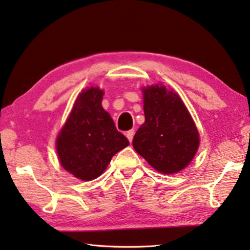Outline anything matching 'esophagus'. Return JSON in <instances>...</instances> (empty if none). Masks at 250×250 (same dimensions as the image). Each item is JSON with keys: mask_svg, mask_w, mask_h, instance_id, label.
Returning a JSON list of instances; mask_svg holds the SVG:
<instances>
[{"mask_svg": "<svg viewBox=\"0 0 250 250\" xmlns=\"http://www.w3.org/2000/svg\"><path fill=\"white\" fill-rule=\"evenodd\" d=\"M134 134H135V129H130L128 132H126V137L128 138V141L132 143L133 138H134Z\"/></svg>", "mask_w": 250, "mask_h": 250, "instance_id": "34e87169", "label": "esophagus"}]
</instances>
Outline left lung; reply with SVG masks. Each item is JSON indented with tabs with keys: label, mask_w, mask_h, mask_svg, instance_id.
Masks as SVG:
<instances>
[{
	"label": "left lung",
	"mask_w": 250,
	"mask_h": 250,
	"mask_svg": "<svg viewBox=\"0 0 250 250\" xmlns=\"http://www.w3.org/2000/svg\"><path fill=\"white\" fill-rule=\"evenodd\" d=\"M143 92L145 123L135 134L134 148L161 173H178L197 152L198 130L177 94L164 85Z\"/></svg>",
	"instance_id": "obj_1"
}]
</instances>
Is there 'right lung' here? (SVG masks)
I'll use <instances>...</instances> for the list:
<instances>
[{
    "instance_id": "add662e5",
    "label": "right lung",
    "mask_w": 250,
    "mask_h": 250,
    "mask_svg": "<svg viewBox=\"0 0 250 250\" xmlns=\"http://www.w3.org/2000/svg\"><path fill=\"white\" fill-rule=\"evenodd\" d=\"M103 94L98 87L82 92L57 136L56 149L61 164L82 181L98 177L114 155L129 145L102 107Z\"/></svg>"
}]
</instances>
